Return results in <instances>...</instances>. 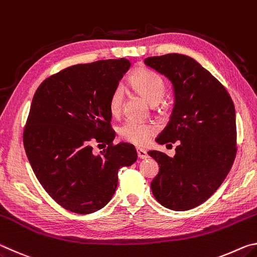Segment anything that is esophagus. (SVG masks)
<instances>
[{
    "label": "esophagus",
    "mask_w": 257,
    "mask_h": 257,
    "mask_svg": "<svg viewBox=\"0 0 257 257\" xmlns=\"http://www.w3.org/2000/svg\"><path fill=\"white\" fill-rule=\"evenodd\" d=\"M137 155H138L139 159H146L147 156H149V154H147V152L145 150L139 149V147L137 149Z\"/></svg>",
    "instance_id": "obj_1"
}]
</instances>
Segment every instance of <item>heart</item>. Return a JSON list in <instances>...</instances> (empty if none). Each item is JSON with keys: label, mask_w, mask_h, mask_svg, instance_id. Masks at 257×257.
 <instances>
[{"label": "heart", "mask_w": 257, "mask_h": 257, "mask_svg": "<svg viewBox=\"0 0 257 257\" xmlns=\"http://www.w3.org/2000/svg\"><path fill=\"white\" fill-rule=\"evenodd\" d=\"M133 88L144 97L152 105L160 103L164 95V82L159 76L145 69H141L130 78ZM123 103L122 87H116L110 97V112L113 115H119ZM156 132L155 125L151 123L139 122L136 120H128L119 128V136L123 141L132 144L143 146L147 144L150 137Z\"/></svg>", "instance_id": "heart-1"}]
</instances>
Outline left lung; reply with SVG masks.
<instances>
[{
	"label": "left lung",
	"mask_w": 257,
	"mask_h": 257,
	"mask_svg": "<svg viewBox=\"0 0 257 257\" xmlns=\"http://www.w3.org/2000/svg\"><path fill=\"white\" fill-rule=\"evenodd\" d=\"M171 82L173 108L156 143H177L176 154L150 151L160 170L151 182L161 205L187 211L219 188L236 158V112L227 90L197 61L182 54L145 59Z\"/></svg>",
	"instance_id": "obj_1"
}]
</instances>
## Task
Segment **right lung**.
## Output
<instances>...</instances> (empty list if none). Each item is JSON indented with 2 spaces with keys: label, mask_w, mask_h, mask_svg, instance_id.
<instances>
[{
  "label": "right lung",
  "mask_w": 257,
  "mask_h": 257,
  "mask_svg": "<svg viewBox=\"0 0 257 257\" xmlns=\"http://www.w3.org/2000/svg\"><path fill=\"white\" fill-rule=\"evenodd\" d=\"M132 67L129 60L76 64L38 87L24 132L35 176L47 194L78 214L101 210L118 186V171L137 160L134 145L119 143L110 121V97ZM106 142L96 156L91 145Z\"/></svg>",
  "instance_id": "obj_1"
}]
</instances>
